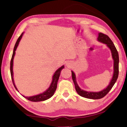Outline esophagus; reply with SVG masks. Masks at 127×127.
<instances>
[{"label": "esophagus", "mask_w": 127, "mask_h": 127, "mask_svg": "<svg viewBox=\"0 0 127 127\" xmlns=\"http://www.w3.org/2000/svg\"><path fill=\"white\" fill-rule=\"evenodd\" d=\"M66 65H67V66H69H69H70V65H69V64H66Z\"/></svg>", "instance_id": "obj_1"}]
</instances>
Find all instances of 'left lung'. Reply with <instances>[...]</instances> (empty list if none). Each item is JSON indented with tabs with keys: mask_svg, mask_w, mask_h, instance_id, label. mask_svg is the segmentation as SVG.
<instances>
[{
	"mask_svg": "<svg viewBox=\"0 0 127 127\" xmlns=\"http://www.w3.org/2000/svg\"><path fill=\"white\" fill-rule=\"evenodd\" d=\"M97 40L99 42L106 44L107 46L110 48L111 52V54H112V58L114 60V74H113L112 78L111 80L110 83L106 87V88L103 89L102 91H99V92H90V91L83 90L81 89L79 86L78 85L77 81H76L75 73L73 71H71L72 79H73L74 83L75 88L77 93L80 96L86 97V98L92 99H101L106 96L107 93L111 90L112 87L114 86V84L116 82L119 75V54L112 40H111L107 35L103 34L102 33H99L98 37H97Z\"/></svg>",
	"mask_w": 127,
	"mask_h": 127,
	"instance_id": "left-lung-1",
	"label": "left lung"
}]
</instances>
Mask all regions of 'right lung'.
Returning a JSON list of instances; mask_svg holds the SVG:
<instances>
[{
    "instance_id": "1",
    "label": "right lung",
    "mask_w": 127,
    "mask_h": 127,
    "mask_svg": "<svg viewBox=\"0 0 127 127\" xmlns=\"http://www.w3.org/2000/svg\"><path fill=\"white\" fill-rule=\"evenodd\" d=\"M23 33H21L20 37H19L18 39H17L16 44H15L14 49H13V54L11 58V64H10V71H11L12 81V82H13V85H14L15 88L16 89V90L17 91H19L16 88V86H15V84L14 83V80H13V58H14V56L15 55V51H16L17 46L19 45V42H20V40L21 39V38H22ZM64 68V66L63 65L61 67H60L59 69H58L57 70H56V72L54 74L53 76L52 81L51 84H50L49 87V88L46 90L45 91H44V93L40 94L38 95H34V96H23H23H24L25 98L29 100L32 101V102H40V101H44L45 100H47L48 99H49L50 97H51L53 95L54 92H55V91L56 90V89H57V82H58V79H59L60 73H61L62 69H63Z\"/></svg>"
}]
</instances>
